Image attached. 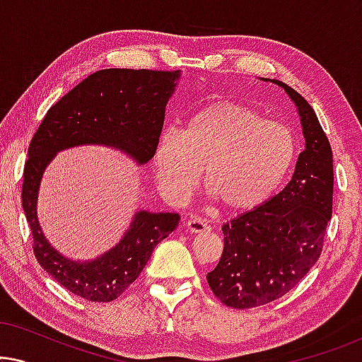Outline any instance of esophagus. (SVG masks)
<instances>
[{
  "label": "esophagus",
  "instance_id": "obj_1",
  "mask_svg": "<svg viewBox=\"0 0 362 362\" xmlns=\"http://www.w3.org/2000/svg\"><path fill=\"white\" fill-rule=\"evenodd\" d=\"M186 227H187V230L192 232V234H199V232H206V230L211 229V227L207 226L204 221L197 219V217H192V219L187 221Z\"/></svg>",
  "mask_w": 362,
  "mask_h": 362
}]
</instances>
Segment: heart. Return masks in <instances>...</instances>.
Returning a JSON list of instances; mask_svg holds the SVG:
<instances>
[{"instance_id": "heart-1", "label": "heart", "mask_w": 362, "mask_h": 362, "mask_svg": "<svg viewBox=\"0 0 362 362\" xmlns=\"http://www.w3.org/2000/svg\"><path fill=\"white\" fill-rule=\"evenodd\" d=\"M296 155L298 141L288 125L244 103L219 102L187 118L182 132H163L153 166L168 199H187L204 171L207 191L221 207L245 212L279 189Z\"/></svg>"}]
</instances>
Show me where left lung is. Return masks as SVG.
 <instances>
[{
	"mask_svg": "<svg viewBox=\"0 0 362 362\" xmlns=\"http://www.w3.org/2000/svg\"><path fill=\"white\" fill-rule=\"evenodd\" d=\"M272 82L298 108L305 150L279 194L222 226L224 252L207 284L222 303L237 310L279 300L308 274L323 250L333 211V151L318 117L298 92Z\"/></svg>",
	"mask_w": 362,
	"mask_h": 362,
	"instance_id": "1",
	"label": "left lung"
}]
</instances>
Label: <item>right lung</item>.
Listing matches in <instances>:
<instances>
[{"label": "right lung", "mask_w": 362, "mask_h": 362, "mask_svg": "<svg viewBox=\"0 0 362 362\" xmlns=\"http://www.w3.org/2000/svg\"><path fill=\"white\" fill-rule=\"evenodd\" d=\"M180 71L103 69L49 108L28 150L23 176V209L33 232L39 265L71 293L107 303L138 279L163 239L180 222L176 212L138 211L122 240L88 262L67 259L49 244L37 221V191L42 173L56 153L81 145H105L127 153L138 165L155 155L165 108Z\"/></svg>", "instance_id": "obj_1"}]
</instances>
